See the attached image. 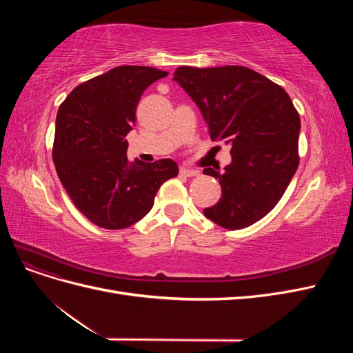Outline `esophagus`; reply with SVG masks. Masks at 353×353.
Returning a JSON list of instances; mask_svg holds the SVG:
<instances>
[{
	"label": "esophagus",
	"instance_id": "1",
	"mask_svg": "<svg viewBox=\"0 0 353 353\" xmlns=\"http://www.w3.org/2000/svg\"><path fill=\"white\" fill-rule=\"evenodd\" d=\"M179 172H181V175H184V176H196V175H199V170L187 168V166H181Z\"/></svg>",
	"mask_w": 353,
	"mask_h": 353
}]
</instances>
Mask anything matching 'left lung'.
Masks as SVG:
<instances>
[{
	"label": "left lung",
	"instance_id": "1",
	"mask_svg": "<svg viewBox=\"0 0 353 353\" xmlns=\"http://www.w3.org/2000/svg\"><path fill=\"white\" fill-rule=\"evenodd\" d=\"M174 79L197 104L213 141L231 145L219 179L222 197L205 216L227 230L262 219L283 197L299 166L301 117L280 85L244 66H181Z\"/></svg>",
	"mask_w": 353,
	"mask_h": 353
}]
</instances>
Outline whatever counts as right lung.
<instances>
[{
  "mask_svg": "<svg viewBox=\"0 0 353 353\" xmlns=\"http://www.w3.org/2000/svg\"><path fill=\"white\" fill-rule=\"evenodd\" d=\"M168 72L119 66L78 85L60 104L52 145L57 175L83 216L122 230L143 219L165 181L178 175L172 159L154 163L126 157V135L144 90Z\"/></svg>",
  "mask_w": 353,
  "mask_h": 353,
  "instance_id": "right-lung-1",
  "label": "right lung"
}]
</instances>
